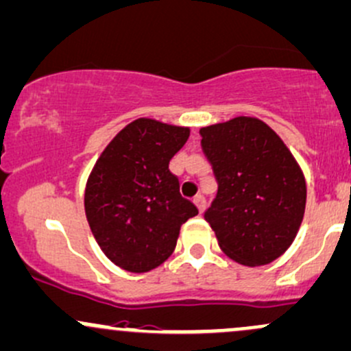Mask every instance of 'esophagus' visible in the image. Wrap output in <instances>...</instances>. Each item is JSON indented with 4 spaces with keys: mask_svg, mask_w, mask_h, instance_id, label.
<instances>
[{
    "mask_svg": "<svg viewBox=\"0 0 351 351\" xmlns=\"http://www.w3.org/2000/svg\"><path fill=\"white\" fill-rule=\"evenodd\" d=\"M194 204H195V207H197V209H199V213H204V209H206V199L202 197V195H195V197H194Z\"/></svg>",
    "mask_w": 351,
    "mask_h": 351,
    "instance_id": "34e87169",
    "label": "esophagus"
}]
</instances>
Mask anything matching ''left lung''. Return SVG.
<instances>
[{
    "instance_id": "8db88e82",
    "label": "left lung",
    "mask_w": 351,
    "mask_h": 351,
    "mask_svg": "<svg viewBox=\"0 0 351 351\" xmlns=\"http://www.w3.org/2000/svg\"><path fill=\"white\" fill-rule=\"evenodd\" d=\"M219 182L206 221L219 247L243 266H265L288 251L306 207V180L291 150L267 123L234 117L201 129Z\"/></svg>"
}]
</instances>
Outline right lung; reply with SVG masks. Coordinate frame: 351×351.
<instances>
[{"mask_svg":"<svg viewBox=\"0 0 351 351\" xmlns=\"http://www.w3.org/2000/svg\"><path fill=\"white\" fill-rule=\"evenodd\" d=\"M189 127L134 120L104 149L85 186V214L104 254L129 273H149L176 250L180 226L197 207L179 192L169 162Z\"/></svg>","mask_w":351,"mask_h":351,"instance_id":"1","label":"right lung"}]
</instances>
